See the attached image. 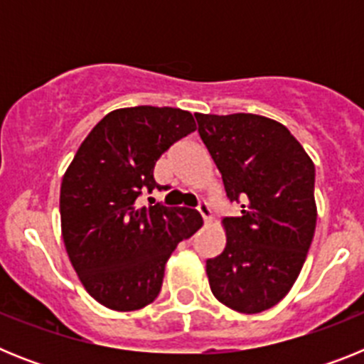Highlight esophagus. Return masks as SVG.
<instances>
[{
  "label": "esophagus",
  "instance_id": "1",
  "mask_svg": "<svg viewBox=\"0 0 364 364\" xmlns=\"http://www.w3.org/2000/svg\"><path fill=\"white\" fill-rule=\"evenodd\" d=\"M197 210H198V213L202 215V218H204L205 224H210V222H211V210H210V205H208V202H200Z\"/></svg>",
  "mask_w": 364,
  "mask_h": 364
}]
</instances>
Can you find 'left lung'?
I'll return each instance as SVG.
<instances>
[{
    "label": "left lung",
    "mask_w": 364,
    "mask_h": 364,
    "mask_svg": "<svg viewBox=\"0 0 364 364\" xmlns=\"http://www.w3.org/2000/svg\"><path fill=\"white\" fill-rule=\"evenodd\" d=\"M198 134L240 217H226V247L205 260L217 301L240 314L275 306L297 281L314 239L315 167L304 147L272 118L195 114Z\"/></svg>",
    "instance_id": "8db88e82"
}]
</instances>
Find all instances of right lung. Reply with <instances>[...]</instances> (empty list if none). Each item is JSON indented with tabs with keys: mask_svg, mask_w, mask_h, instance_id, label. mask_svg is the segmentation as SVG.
<instances>
[{
	"mask_svg": "<svg viewBox=\"0 0 364 364\" xmlns=\"http://www.w3.org/2000/svg\"><path fill=\"white\" fill-rule=\"evenodd\" d=\"M197 129L189 111L138 105L105 114L74 154L60 189L62 237L95 301L133 311L159 297L167 259L202 226L189 208L138 205L156 160ZM153 204V202H151Z\"/></svg>",
	"mask_w": 364,
	"mask_h": 364,
	"instance_id": "right-lung-1",
	"label": "right lung"
}]
</instances>
